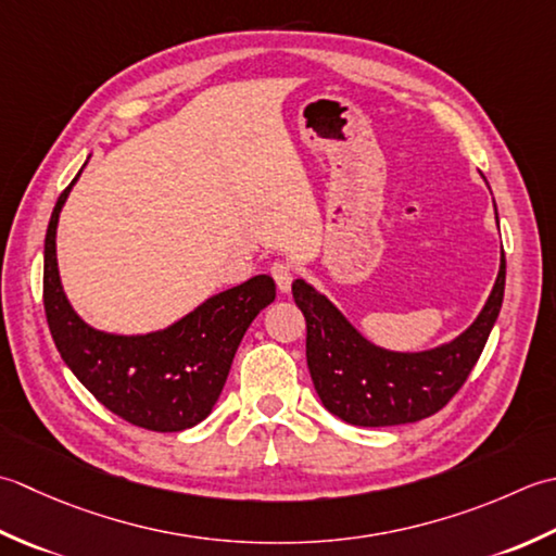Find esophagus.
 I'll return each mask as SVG.
<instances>
[{
	"label": "esophagus",
	"mask_w": 556,
	"mask_h": 556,
	"mask_svg": "<svg viewBox=\"0 0 556 556\" xmlns=\"http://www.w3.org/2000/svg\"><path fill=\"white\" fill-rule=\"evenodd\" d=\"M270 276H274V280H276V286H278L280 292H288L290 286H292L294 270H292V266L286 264V262H276L274 266H270Z\"/></svg>",
	"instance_id": "obj_1"
}]
</instances>
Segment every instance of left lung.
Returning a JSON list of instances; mask_svg holds the SVG:
<instances>
[{
	"mask_svg": "<svg viewBox=\"0 0 556 556\" xmlns=\"http://www.w3.org/2000/svg\"><path fill=\"white\" fill-rule=\"evenodd\" d=\"M506 282L500 276L478 319L456 341L427 353H389L365 341L324 294L304 280L292 298L307 321V367L328 413L357 427H391L439 413L466 383L500 316Z\"/></svg>",
	"mask_w": 556,
	"mask_h": 556,
	"instance_id": "left-lung-1",
	"label": "left lung"
}]
</instances>
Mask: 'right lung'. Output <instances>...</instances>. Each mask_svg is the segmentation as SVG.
<instances>
[{
    "label": "right lung",
    "instance_id": "right-lung-1",
    "mask_svg": "<svg viewBox=\"0 0 556 556\" xmlns=\"http://www.w3.org/2000/svg\"><path fill=\"white\" fill-rule=\"evenodd\" d=\"M72 185L56 199L45 235L42 304L56 350L76 379L124 422L151 432H182L199 425L218 401L249 324L276 300L274 278L254 276L213 294L165 331L100 333L74 314L56 270V220Z\"/></svg>",
    "mask_w": 556,
    "mask_h": 556
}]
</instances>
